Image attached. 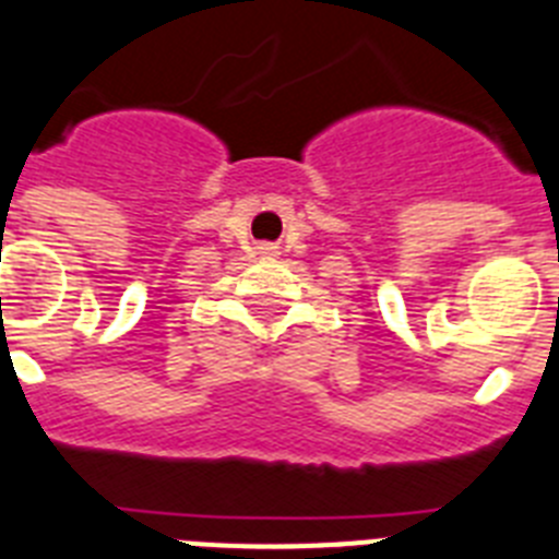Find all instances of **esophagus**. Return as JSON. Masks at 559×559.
Instances as JSON below:
<instances>
[{
  "mask_svg": "<svg viewBox=\"0 0 559 559\" xmlns=\"http://www.w3.org/2000/svg\"><path fill=\"white\" fill-rule=\"evenodd\" d=\"M261 250H266V252H270V250H272V247H261Z\"/></svg>",
  "mask_w": 559,
  "mask_h": 559,
  "instance_id": "obj_1",
  "label": "esophagus"
}]
</instances>
